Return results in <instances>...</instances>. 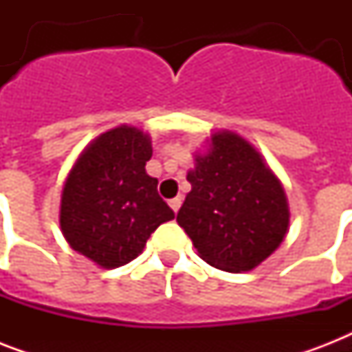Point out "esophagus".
Instances as JSON below:
<instances>
[{
  "instance_id": "obj_1",
  "label": "esophagus",
  "mask_w": 352,
  "mask_h": 352,
  "mask_svg": "<svg viewBox=\"0 0 352 352\" xmlns=\"http://www.w3.org/2000/svg\"><path fill=\"white\" fill-rule=\"evenodd\" d=\"M181 204H182V197L181 195H179V197H175V199H171L170 201V206H171V210H173V212H179V208H181Z\"/></svg>"
}]
</instances>
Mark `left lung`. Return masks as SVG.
<instances>
[{
	"instance_id": "1",
	"label": "left lung",
	"mask_w": 352,
	"mask_h": 352,
	"mask_svg": "<svg viewBox=\"0 0 352 352\" xmlns=\"http://www.w3.org/2000/svg\"><path fill=\"white\" fill-rule=\"evenodd\" d=\"M192 192L177 214L199 256L226 272H246L272 254L289 230L279 179L252 144L232 131L212 135L208 153L188 171Z\"/></svg>"
}]
</instances>
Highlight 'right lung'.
<instances>
[{"mask_svg": "<svg viewBox=\"0 0 352 352\" xmlns=\"http://www.w3.org/2000/svg\"><path fill=\"white\" fill-rule=\"evenodd\" d=\"M149 135L131 126L102 133L69 171L60 226L71 248L102 268H117L142 254L146 241L175 217L146 173Z\"/></svg>", "mask_w": 352, "mask_h": 352, "instance_id": "1", "label": "right lung"}]
</instances>
